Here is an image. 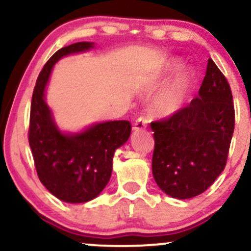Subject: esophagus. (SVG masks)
I'll return each instance as SVG.
<instances>
[{"label": "esophagus", "mask_w": 251, "mask_h": 251, "mask_svg": "<svg viewBox=\"0 0 251 251\" xmlns=\"http://www.w3.org/2000/svg\"><path fill=\"white\" fill-rule=\"evenodd\" d=\"M148 123H149L148 118L144 117V116L139 117L137 120H135V123L133 125V129H134V131H142V129L146 128V126H148Z\"/></svg>", "instance_id": "esophagus-1"}]
</instances>
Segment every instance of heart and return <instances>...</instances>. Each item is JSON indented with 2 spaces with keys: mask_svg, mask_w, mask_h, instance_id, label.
Here are the masks:
<instances>
[{
  "mask_svg": "<svg viewBox=\"0 0 251 251\" xmlns=\"http://www.w3.org/2000/svg\"><path fill=\"white\" fill-rule=\"evenodd\" d=\"M177 67L178 62H172L166 72L169 73ZM162 79L158 80L157 82H162ZM192 83H194V75L191 72L184 71L178 74L154 99L153 105H152V112L154 116L169 117L179 111L188 100Z\"/></svg>",
  "mask_w": 251,
  "mask_h": 251,
  "instance_id": "b5f03b06",
  "label": "heart"
}]
</instances>
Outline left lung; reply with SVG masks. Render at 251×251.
<instances>
[{
  "label": "left lung",
  "instance_id": "1",
  "mask_svg": "<svg viewBox=\"0 0 251 251\" xmlns=\"http://www.w3.org/2000/svg\"><path fill=\"white\" fill-rule=\"evenodd\" d=\"M152 174L166 195L186 200L203 194L226 165L235 128L231 88L208 60L198 97L175 114L151 123Z\"/></svg>",
  "mask_w": 251,
  "mask_h": 251
}]
</instances>
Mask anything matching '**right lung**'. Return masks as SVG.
<instances>
[{
    "label": "right lung",
    "mask_w": 251,
    "mask_h": 251,
    "mask_svg": "<svg viewBox=\"0 0 251 251\" xmlns=\"http://www.w3.org/2000/svg\"><path fill=\"white\" fill-rule=\"evenodd\" d=\"M92 47V42H76L55 51L40 72L31 97L28 140L37 176L51 195L67 203H85L102 191L111 178L114 151L131 134L128 120L100 123L77 134L61 133L53 122L45 87L54 63Z\"/></svg>",
    "instance_id": "right-lung-1"
}]
</instances>
